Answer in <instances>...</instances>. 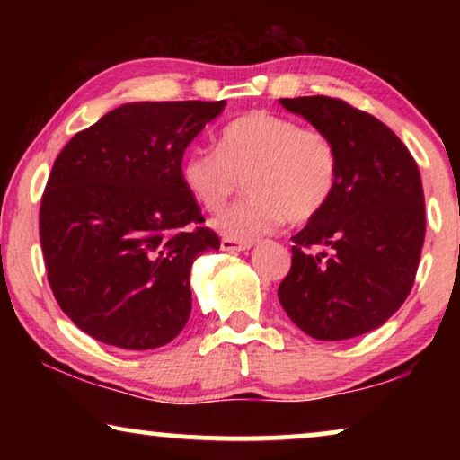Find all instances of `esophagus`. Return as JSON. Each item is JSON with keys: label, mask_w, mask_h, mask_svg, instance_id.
I'll return each instance as SVG.
<instances>
[{"label": "esophagus", "mask_w": 460, "mask_h": 460, "mask_svg": "<svg viewBox=\"0 0 460 460\" xmlns=\"http://www.w3.org/2000/svg\"><path fill=\"white\" fill-rule=\"evenodd\" d=\"M252 241H237L231 237H223L221 239V249L223 252H245V249L252 247Z\"/></svg>", "instance_id": "1"}]
</instances>
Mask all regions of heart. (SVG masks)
<instances>
[{
    "label": "heart",
    "mask_w": 460,
    "mask_h": 460,
    "mask_svg": "<svg viewBox=\"0 0 460 460\" xmlns=\"http://www.w3.org/2000/svg\"><path fill=\"white\" fill-rule=\"evenodd\" d=\"M181 172L208 213H221L245 181L252 194L221 215L217 227L231 239L253 241L286 219H314L337 189L339 155L324 131L252 111L223 128L219 150L197 147L186 154Z\"/></svg>",
    "instance_id": "heart-1"
}]
</instances>
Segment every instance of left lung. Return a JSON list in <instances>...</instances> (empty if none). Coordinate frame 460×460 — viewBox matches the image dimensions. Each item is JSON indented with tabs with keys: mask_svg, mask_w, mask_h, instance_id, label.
Returning <instances> with one entry per match:
<instances>
[{
	"mask_svg": "<svg viewBox=\"0 0 460 460\" xmlns=\"http://www.w3.org/2000/svg\"><path fill=\"white\" fill-rule=\"evenodd\" d=\"M332 139L339 181L321 213L292 237V266L278 288L296 326L321 341L384 324L414 286L426 235L422 178L402 139L347 101L279 99ZM326 246L327 252H312Z\"/></svg>",
	"mask_w": 460,
	"mask_h": 460,
	"instance_id": "8db88e82",
	"label": "left lung"
}]
</instances>
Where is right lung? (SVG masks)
I'll use <instances>...</instances> for the list:
<instances>
[{
	"label": "right lung",
	"instance_id": "1",
	"mask_svg": "<svg viewBox=\"0 0 460 460\" xmlns=\"http://www.w3.org/2000/svg\"><path fill=\"white\" fill-rule=\"evenodd\" d=\"M225 101L128 103L54 160L40 202V243L54 298L83 332L146 351L190 316V268L219 249L182 182V155Z\"/></svg>",
	"mask_w": 460,
	"mask_h": 460
}]
</instances>
